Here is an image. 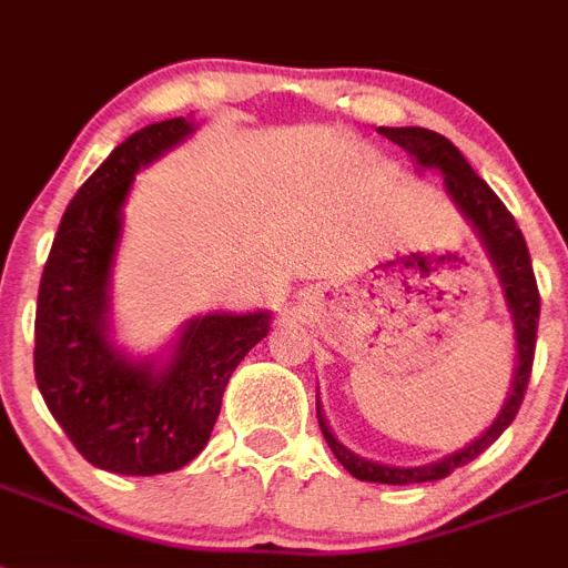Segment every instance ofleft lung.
<instances>
[{"label":"left lung","mask_w":568,"mask_h":568,"mask_svg":"<svg viewBox=\"0 0 568 568\" xmlns=\"http://www.w3.org/2000/svg\"><path fill=\"white\" fill-rule=\"evenodd\" d=\"M381 135L389 138L393 144L407 150L422 170H438L445 175V187L454 199V204L462 211V216L468 219L470 227L476 231L479 242H483L485 254L494 262V271L503 285L505 303L511 312L514 335H517V369L511 378V393L505 398L499 416L494 418L488 430L479 438H474L468 447H462L456 454L445 456V459L422 465V468H389L381 462H369L364 456L352 454L349 447L341 445L332 433V427L323 418V409L317 404V422H321L323 438L332 447L335 459L343 468L349 470L361 483H381V485H413V483H433V479H445L447 474H454L456 468L474 462L476 456L488 450L494 442L505 433V427L517 418L519 404L526 398L528 378H531V364H535V346H537V321H540V292H537L535 268H531V256H528L526 240L523 231L517 227L514 216L505 211V204L499 202V195L485 184L479 175L474 173V166L465 161L459 150H456L445 135H438L433 130H422V126H381Z\"/></svg>","instance_id":"8db88e82"}]
</instances>
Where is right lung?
<instances>
[{"mask_svg": "<svg viewBox=\"0 0 568 568\" xmlns=\"http://www.w3.org/2000/svg\"><path fill=\"white\" fill-rule=\"evenodd\" d=\"M193 130L173 118L114 146L65 207L40 280L37 387L80 456L109 474H170L202 454L233 369L271 328L268 312L193 317L164 364L132 361L109 337L114 254L135 173Z\"/></svg>", "mask_w": 568, "mask_h": 568, "instance_id": "obj_1", "label": "right lung"}]
</instances>
